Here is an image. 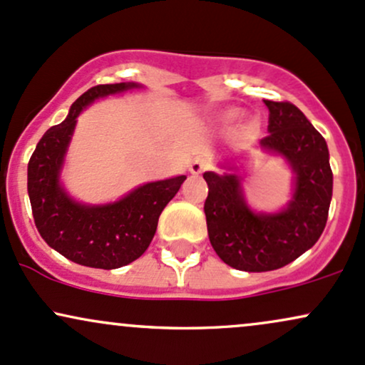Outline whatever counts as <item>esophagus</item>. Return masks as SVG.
Masks as SVG:
<instances>
[{"label":"esophagus","mask_w":365,"mask_h":365,"mask_svg":"<svg viewBox=\"0 0 365 365\" xmlns=\"http://www.w3.org/2000/svg\"><path fill=\"white\" fill-rule=\"evenodd\" d=\"M209 168V159L207 158H197L195 161H192L190 165V173L192 175H200L202 171Z\"/></svg>","instance_id":"34e87169"}]
</instances>
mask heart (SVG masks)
Instances as JSON below:
<instances>
[{"label": "heart", "mask_w": 365, "mask_h": 365, "mask_svg": "<svg viewBox=\"0 0 365 365\" xmlns=\"http://www.w3.org/2000/svg\"><path fill=\"white\" fill-rule=\"evenodd\" d=\"M237 115H238L237 111H228V113H225V115H223V120L225 121H233L237 118Z\"/></svg>", "instance_id": "heart-1"}]
</instances>
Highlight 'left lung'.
<instances>
[{
    "label": "left lung",
    "instance_id": "8db88e82",
    "mask_svg": "<svg viewBox=\"0 0 365 365\" xmlns=\"http://www.w3.org/2000/svg\"><path fill=\"white\" fill-rule=\"evenodd\" d=\"M264 103L269 110V135L261 139V148L283 156L295 173L288 206L274 215H257L247 206L237 175L204 173L209 242L221 261L249 273L278 269L311 249L328 221L333 195L324 137L295 104Z\"/></svg>",
    "mask_w": 365,
    "mask_h": 365
}]
</instances>
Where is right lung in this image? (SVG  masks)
Here are the masks:
<instances>
[{
    "instance_id": "obj_1",
    "label": "right lung",
    "mask_w": 365,
    "mask_h": 365,
    "mask_svg": "<svg viewBox=\"0 0 365 365\" xmlns=\"http://www.w3.org/2000/svg\"><path fill=\"white\" fill-rule=\"evenodd\" d=\"M133 87V82L104 83L83 92L68 116L37 142L27 168V190L36 228L49 247L70 261L99 269H116L148 250L159 215L185 182V175L145 183L104 206L75 202L60 185V170L77 123L92 101Z\"/></svg>"
}]
</instances>
